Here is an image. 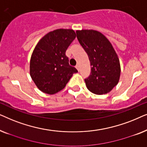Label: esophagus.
Instances as JSON below:
<instances>
[{
	"label": "esophagus",
	"instance_id": "34e87169",
	"mask_svg": "<svg viewBox=\"0 0 147 147\" xmlns=\"http://www.w3.org/2000/svg\"><path fill=\"white\" fill-rule=\"evenodd\" d=\"M76 69H78V71H80V66L78 65H77L76 66Z\"/></svg>",
	"mask_w": 147,
	"mask_h": 147
}]
</instances>
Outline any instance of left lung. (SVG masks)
Returning <instances> with one entry per match:
<instances>
[{
  "label": "left lung",
  "instance_id": "left-lung-1",
  "mask_svg": "<svg viewBox=\"0 0 147 147\" xmlns=\"http://www.w3.org/2000/svg\"><path fill=\"white\" fill-rule=\"evenodd\" d=\"M78 41L88 54L91 73L85 79L87 88L101 95L110 92L119 82L120 65L114 47L103 34L95 30L76 31Z\"/></svg>",
  "mask_w": 147,
  "mask_h": 147
}]
</instances>
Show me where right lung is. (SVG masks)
I'll return each instance as SVG.
<instances>
[{"mask_svg":"<svg viewBox=\"0 0 147 147\" xmlns=\"http://www.w3.org/2000/svg\"><path fill=\"white\" fill-rule=\"evenodd\" d=\"M76 37L72 29H56L46 34L35 46L30 60V76L41 92L54 94L61 91L78 72L65 55Z\"/></svg>","mask_w":147,"mask_h":147,"instance_id":"add662e5","label":"right lung"}]
</instances>
